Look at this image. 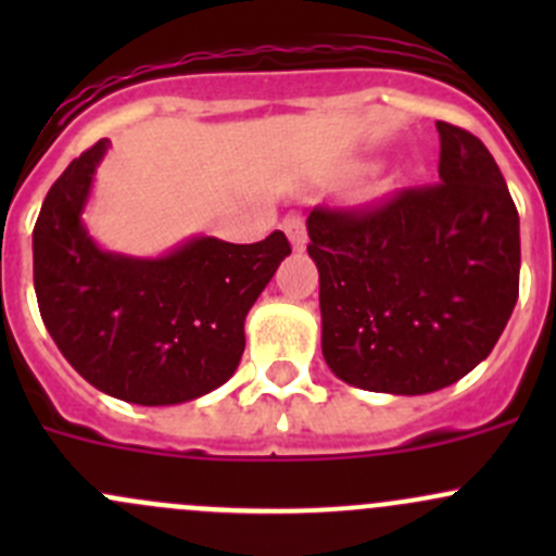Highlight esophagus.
Masks as SVG:
<instances>
[{"label":"esophagus","instance_id":"esophagus-1","mask_svg":"<svg viewBox=\"0 0 556 556\" xmlns=\"http://www.w3.org/2000/svg\"><path fill=\"white\" fill-rule=\"evenodd\" d=\"M282 228H285V233H288V239H290V244L295 247V250H304L306 247V226H304V217L301 215H288L282 220Z\"/></svg>","mask_w":556,"mask_h":556}]
</instances>
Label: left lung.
<instances>
[{"instance_id": "obj_1", "label": "left lung", "mask_w": 556, "mask_h": 556, "mask_svg": "<svg viewBox=\"0 0 556 556\" xmlns=\"http://www.w3.org/2000/svg\"><path fill=\"white\" fill-rule=\"evenodd\" d=\"M439 179L377 206H314L323 355L341 382L425 395L473 371L519 299V212L479 137L435 123Z\"/></svg>"}]
</instances>
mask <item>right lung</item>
<instances>
[{"instance_id": "obj_1", "label": "right lung", "mask_w": 556, "mask_h": 556, "mask_svg": "<svg viewBox=\"0 0 556 556\" xmlns=\"http://www.w3.org/2000/svg\"><path fill=\"white\" fill-rule=\"evenodd\" d=\"M99 139L48 190L35 226V290L42 323L86 382L139 406L193 401L233 377L244 317L290 242L231 244L195 237L164 257L104 252L83 226Z\"/></svg>"}]
</instances>
